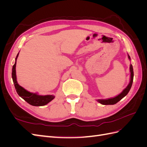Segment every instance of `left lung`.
Segmentation results:
<instances>
[{
  "label": "left lung",
  "mask_w": 147,
  "mask_h": 147,
  "mask_svg": "<svg viewBox=\"0 0 147 147\" xmlns=\"http://www.w3.org/2000/svg\"><path fill=\"white\" fill-rule=\"evenodd\" d=\"M128 58L129 59H131L130 56L129 55H128ZM130 72H131L130 82L129 83L127 86L124 89L121 94H119L117 96L113 97V98H110L109 99H105V100L99 99L97 101H98L101 104H103V105H113V104H117L118 102H119L120 100H121L124 96H126L127 94L129 91V90H131V88L132 86V82H133V78H134V71H133V67H132V64L130 65Z\"/></svg>",
  "instance_id": "8db88e82"
}]
</instances>
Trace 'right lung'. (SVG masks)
I'll return each mask as SVG.
<instances>
[{
    "label": "right lung",
    "instance_id": "right-lung-1",
    "mask_svg": "<svg viewBox=\"0 0 147 147\" xmlns=\"http://www.w3.org/2000/svg\"><path fill=\"white\" fill-rule=\"evenodd\" d=\"M18 54L17 55L16 57V61L15 64L13 66L12 69V78L13 83L15 84V90L21 97H22L25 101L28 104L33 106H43L47 104L50 101H51L55 98V96L53 95H47V96H40L37 95L36 93H32L26 90L23 87L20 86L16 81V59Z\"/></svg>",
    "mask_w": 147,
    "mask_h": 147
}]
</instances>
